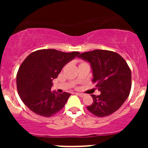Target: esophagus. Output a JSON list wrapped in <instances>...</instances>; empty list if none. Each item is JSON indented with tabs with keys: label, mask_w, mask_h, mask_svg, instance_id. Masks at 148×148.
Wrapping results in <instances>:
<instances>
[{
	"label": "esophagus",
	"mask_w": 148,
	"mask_h": 148,
	"mask_svg": "<svg viewBox=\"0 0 148 148\" xmlns=\"http://www.w3.org/2000/svg\"><path fill=\"white\" fill-rule=\"evenodd\" d=\"M76 95H77L78 96L81 97H84L86 96V94H83V93H79V92L76 93Z\"/></svg>",
	"instance_id": "esophagus-1"
}]
</instances>
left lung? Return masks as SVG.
Here are the masks:
<instances>
[{"mask_svg": "<svg viewBox=\"0 0 148 148\" xmlns=\"http://www.w3.org/2000/svg\"><path fill=\"white\" fill-rule=\"evenodd\" d=\"M78 57L90 64L92 81L101 92L99 95H92L93 103L88 110L97 117L113 113L126 101L132 88V72L126 61L117 53L99 49Z\"/></svg>", "mask_w": 148, "mask_h": 148, "instance_id": "obj_1", "label": "left lung"}]
</instances>
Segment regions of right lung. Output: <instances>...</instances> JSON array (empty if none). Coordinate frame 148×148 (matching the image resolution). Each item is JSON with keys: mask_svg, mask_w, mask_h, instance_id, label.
I'll list each match as a JSON object with an SVG mask.
<instances>
[{"mask_svg": "<svg viewBox=\"0 0 148 148\" xmlns=\"http://www.w3.org/2000/svg\"><path fill=\"white\" fill-rule=\"evenodd\" d=\"M79 54L77 51L41 49L27 56L18 69L16 86L20 98L30 111L51 117L63 108L71 94L51 90L52 81L66 64Z\"/></svg>", "mask_w": 148, "mask_h": 148, "instance_id": "1", "label": "right lung"}]
</instances>
